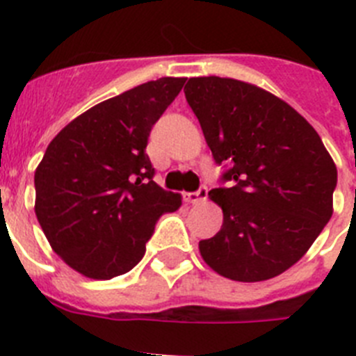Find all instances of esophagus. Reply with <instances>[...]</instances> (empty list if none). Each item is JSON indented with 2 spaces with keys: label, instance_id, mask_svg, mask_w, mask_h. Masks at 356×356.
I'll return each mask as SVG.
<instances>
[{
  "label": "esophagus",
  "instance_id": "obj_1",
  "mask_svg": "<svg viewBox=\"0 0 356 356\" xmlns=\"http://www.w3.org/2000/svg\"><path fill=\"white\" fill-rule=\"evenodd\" d=\"M207 196H209V191H207V187H200L197 191H194V193L185 194V201L193 203V205H197V203H201V201H205Z\"/></svg>",
  "mask_w": 356,
  "mask_h": 356
}]
</instances>
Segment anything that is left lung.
Masks as SVG:
<instances>
[{
	"mask_svg": "<svg viewBox=\"0 0 356 356\" xmlns=\"http://www.w3.org/2000/svg\"><path fill=\"white\" fill-rule=\"evenodd\" d=\"M184 92L225 184L209 193L225 217L213 237L200 241L201 257L235 282L282 275L332 217V156L303 115L254 85L203 76Z\"/></svg>",
	"mask_w": 356,
	"mask_h": 356,
	"instance_id": "left-lung-1",
	"label": "left lung"
}]
</instances>
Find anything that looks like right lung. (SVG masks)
I'll use <instances>...</instances> for the list:
<instances>
[{"label":"right lung","instance_id":"add662e5","mask_svg":"<svg viewBox=\"0 0 356 356\" xmlns=\"http://www.w3.org/2000/svg\"><path fill=\"white\" fill-rule=\"evenodd\" d=\"M185 78H160L92 106L49 143L35 171V213L55 253L94 280L143 260L160 216L180 194L153 181L147 137Z\"/></svg>","mask_w":356,"mask_h":356}]
</instances>
